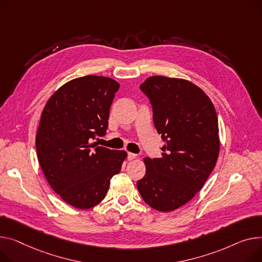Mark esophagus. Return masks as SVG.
Returning a JSON list of instances; mask_svg holds the SVG:
<instances>
[{
  "label": "esophagus",
  "mask_w": 262,
  "mask_h": 262,
  "mask_svg": "<svg viewBox=\"0 0 262 262\" xmlns=\"http://www.w3.org/2000/svg\"><path fill=\"white\" fill-rule=\"evenodd\" d=\"M137 158V155L136 154H133V152H128L127 154V159L130 161V160H134Z\"/></svg>",
  "instance_id": "esophagus-1"
}]
</instances>
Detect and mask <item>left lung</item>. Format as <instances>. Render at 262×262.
<instances>
[{
  "mask_svg": "<svg viewBox=\"0 0 262 262\" xmlns=\"http://www.w3.org/2000/svg\"><path fill=\"white\" fill-rule=\"evenodd\" d=\"M140 90L149 99L155 127L165 142L161 158H144L137 182L143 200L159 212L182 206L202 188L220 148L217 114L205 93L189 81L147 78Z\"/></svg>",
  "mask_w": 262,
  "mask_h": 262,
  "instance_id": "obj_1",
  "label": "left lung"
}]
</instances>
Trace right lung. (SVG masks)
<instances>
[{"instance_id":"add662e5","label":"right lung","mask_w":262,"mask_h":262,"mask_svg":"<svg viewBox=\"0 0 262 262\" xmlns=\"http://www.w3.org/2000/svg\"><path fill=\"white\" fill-rule=\"evenodd\" d=\"M119 87L107 77L74 79L49 98L41 116L36 137L40 166L51 188L80 210L105 198L127 156L93 143L106 134Z\"/></svg>"}]
</instances>
